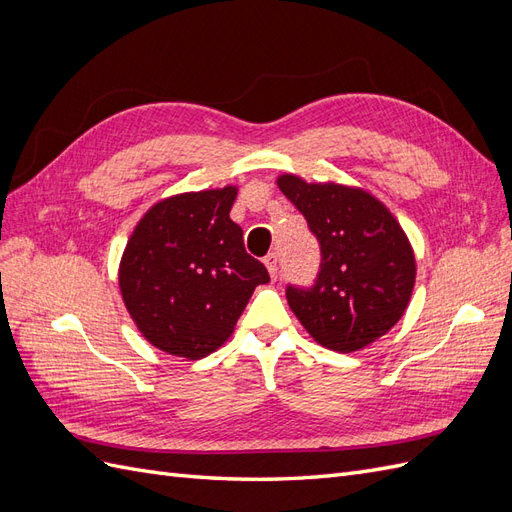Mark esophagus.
<instances>
[{
    "label": "esophagus",
    "instance_id": "1",
    "mask_svg": "<svg viewBox=\"0 0 512 512\" xmlns=\"http://www.w3.org/2000/svg\"><path fill=\"white\" fill-rule=\"evenodd\" d=\"M265 265H267V269H269V275H271V280H277V254H267L265 256Z\"/></svg>",
    "mask_w": 512,
    "mask_h": 512
}]
</instances>
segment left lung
<instances>
[{"label": "left lung", "instance_id": "left-lung-1", "mask_svg": "<svg viewBox=\"0 0 512 512\" xmlns=\"http://www.w3.org/2000/svg\"><path fill=\"white\" fill-rule=\"evenodd\" d=\"M277 185L320 245L312 286H286L288 305L318 344L354 352L404 316L416 262L406 232L378 198L337 183L282 175Z\"/></svg>", "mask_w": 512, "mask_h": 512}]
</instances>
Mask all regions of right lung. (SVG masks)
<instances>
[{"instance_id": "add662e5", "label": "right lung", "mask_w": 512, "mask_h": 512, "mask_svg": "<svg viewBox=\"0 0 512 512\" xmlns=\"http://www.w3.org/2000/svg\"><path fill=\"white\" fill-rule=\"evenodd\" d=\"M237 188L188 192L153 205L119 265V288L138 331L156 348L203 359L230 337L258 284L271 277L245 252L230 220Z\"/></svg>"}]
</instances>
